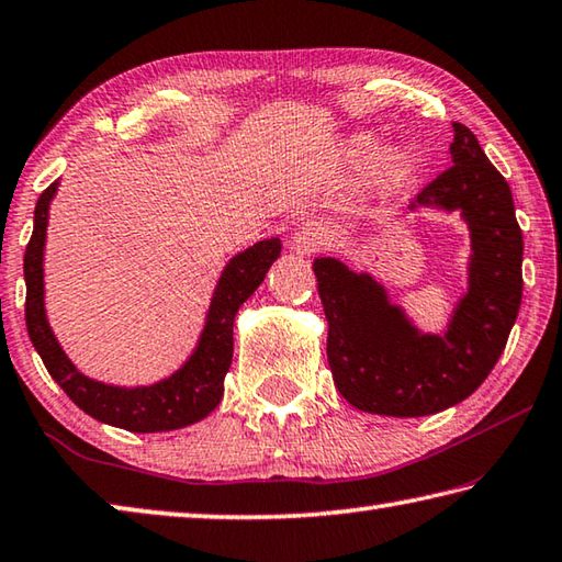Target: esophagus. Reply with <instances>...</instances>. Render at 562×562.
Instances as JSON below:
<instances>
[{
	"label": "esophagus",
	"mask_w": 562,
	"mask_h": 562,
	"mask_svg": "<svg viewBox=\"0 0 562 562\" xmlns=\"http://www.w3.org/2000/svg\"><path fill=\"white\" fill-rule=\"evenodd\" d=\"M326 243H329V231L316 221L302 223L292 238V246L300 252H319L322 248H326Z\"/></svg>",
	"instance_id": "34e87169"
}]
</instances>
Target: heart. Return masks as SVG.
I'll list each match as a JSON object with an SVG mask.
<instances>
[{
  "label": "heart",
  "instance_id": "heart-1",
  "mask_svg": "<svg viewBox=\"0 0 562 562\" xmlns=\"http://www.w3.org/2000/svg\"><path fill=\"white\" fill-rule=\"evenodd\" d=\"M371 137L369 135H359V137H351L349 139V155L351 157H366L371 151ZM407 167H411V161H407V155L401 149H385L379 155V159H375V167H373V175H375V181L379 183H395L401 181L405 175H407Z\"/></svg>",
  "mask_w": 562,
  "mask_h": 562
}]
</instances>
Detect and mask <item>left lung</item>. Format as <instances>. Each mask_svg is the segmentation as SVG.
I'll list each match as a JSON object with an SVG mask.
<instances>
[{
    "label": "left lung",
    "mask_w": 562,
    "mask_h": 562,
    "mask_svg": "<svg viewBox=\"0 0 562 562\" xmlns=\"http://www.w3.org/2000/svg\"><path fill=\"white\" fill-rule=\"evenodd\" d=\"M450 151L454 165L411 203L459 209L472 236L469 290L445 334L417 331L371 274L314 260L334 383L363 413L420 417L462 403L492 373L521 307L524 233L512 189L462 122Z\"/></svg>",
    "instance_id": "obj_1"
}]
</instances>
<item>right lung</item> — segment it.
<instances>
[{
    "instance_id": "obj_1",
    "label": "right lung",
    "mask_w": 562,
    "mask_h": 562,
    "mask_svg": "<svg viewBox=\"0 0 562 562\" xmlns=\"http://www.w3.org/2000/svg\"><path fill=\"white\" fill-rule=\"evenodd\" d=\"M58 181L41 193L34 211V233L24 252L26 280V329L34 349L64 393L80 411L100 423L122 427L130 432H167L193 425L206 417L223 397V379L233 361V319L250 294L260 288L270 265L278 260L282 243L268 238L238 252L223 270L213 292L206 326L196 351L177 373L155 385L120 387L98 383L80 373L60 349L46 322L44 310V243L48 226V206Z\"/></svg>"
}]
</instances>
